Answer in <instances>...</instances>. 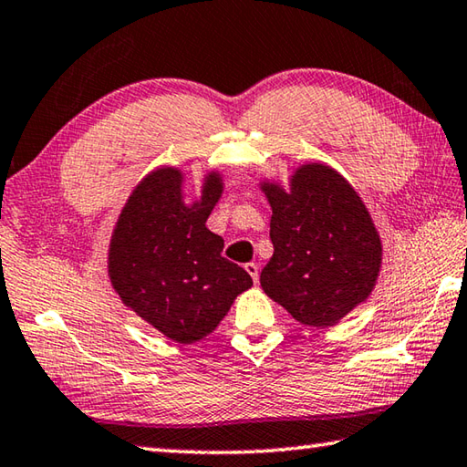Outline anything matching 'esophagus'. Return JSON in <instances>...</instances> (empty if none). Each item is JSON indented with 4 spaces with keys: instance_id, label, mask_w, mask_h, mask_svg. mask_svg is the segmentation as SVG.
<instances>
[{
    "instance_id": "esophagus-1",
    "label": "esophagus",
    "mask_w": 467,
    "mask_h": 467,
    "mask_svg": "<svg viewBox=\"0 0 467 467\" xmlns=\"http://www.w3.org/2000/svg\"><path fill=\"white\" fill-rule=\"evenodd\" d=\"M246 271H248V275L252 276V281L258 283V265L248 263V265H246Z\"/></svg>"
}]
</instances>
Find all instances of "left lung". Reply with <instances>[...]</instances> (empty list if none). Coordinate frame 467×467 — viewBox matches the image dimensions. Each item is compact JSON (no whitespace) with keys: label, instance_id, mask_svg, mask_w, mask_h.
Wrapping results in <instances>:
<instances>
[{"label":"left lung","instance_id":"obj_1","mask_svg":"<svg viewBox=\"0 0 467 467\" xmlns=\"http://www.w3.org/2000/svg\"><path fill=\"white\" fill-rule=\"evenodd\" d=\"M263 188L275 248L260 273L265 293L301 324H338L369 297L381 266V242L361 196L324 163L301 166L289 192Z\"/></svg>","mask_w":467,"mask_h":467}]
</instances>
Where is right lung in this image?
Returning a JSON list of instances; mask_svg holds the SVG:
<instances>
[{
	"label": "right lung",
	"instance_id": "obj_1",
	"mask_svg": "<svg viewBox=\"0 0 467 467\" xmlns=\"http://www.w3.org/2000/svg\"><path fill=\"white\" fill-rule=\"evenodd\" d=\"M180 186V170L160 168L135 188L114 227L109 275L125 306L191 345L217 328L252 276L221 256L223 238L204 225L223 188L219 176L209 174L191 207Z\"/></svg>",
	"mask_w": 467,
	"mask_h": 467
}]
</instances>
